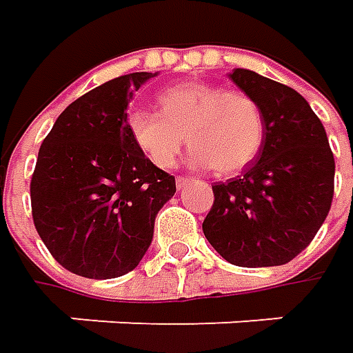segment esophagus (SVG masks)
Wrapping results in <instances>:
<instances>
[{
  "mask_svg": "<svg viewBox=\"0 0 353 353\" xmlns=\"http://www.w3.org/2000/svg\"><path fill=\"white\" fill-rule=\"evenodd\" d=\"M188 183H190L188 176H176V186H179V188H183V186H186Z\"/></svg>",
  "mask_w": 353,
  "mask_h": 353,
  "instance_id": "1",
  "label": "esophagus"
}]
</instances>
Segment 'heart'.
Masks as SVG:
<instances>
[{
    "label": "heart",
    "mask_w": 353,
    "mask_h": 353,
    "mask_svg": "<svg viewBox=\"0 0 353 353\" xmlns=\"http://www.w3.org/2000/svg\"><path fill=\"white\" fill-rule=\"evenodd\" d=\"M157 103L161 112L133 110L128 116L131 141L155 167H172L188 141L192 167L230 176L245 169L263 145V112L241 90L183 82L163 90Z\"/></svg>",
    "instance_id": "heart-1"
}]
</instances>
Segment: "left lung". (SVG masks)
Segmentation results:
<instances>
[{
	"label": "left lung",
	"instance_id": "1",
	"mask_svg": "<svg viewBox=\"0 0 353 353\" xmlns=\"http://www.w3.org/2000/svg\"><path fill=\"white\" fill-rule=\"evenodd\" d=\"M230 78L259 103L265 139L259 159L241 176L214 183L202 230L232 265H285L314 239L330 212L332 149L322 121L296 90L245 68Z\"/></svg>",
	"mask_w": 353,
	"mask_h": 353
}]
</instances>
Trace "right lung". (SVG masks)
Instances as JSON below:
<instances>
[{
    "label": "right lung",
    "mask_w": 353,
    "mask_h": 353,
    "mask_svg": "<svg viewBox=\"0 0 353 353\" xmlns=\"http://www.w3.org/2000/svg\"><path fill=\"white\" fill-rule=\"evenodd\" d=\"M151 72L103 82L70 103L39 149L31 176L33 222L70 273L116 279L133 271L153 239L174 176L131 141L128 103Z\"/></svg>",
    "instance_id": "obj_1"
}]
</instances>
